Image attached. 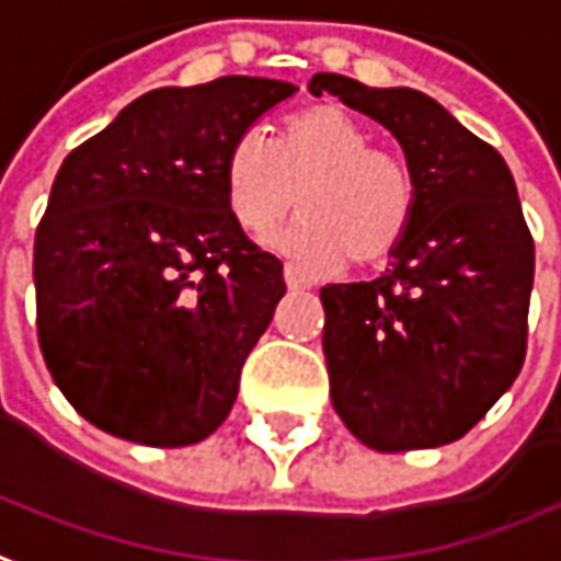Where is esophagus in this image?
Returning <instances> with one entry per match:
<instances>
[{"instance_id":"obj_1","label":"esophagus","mask_w":561,"mask_h":561,"mask_svg":"<svg viewBox=\"0 0 561 561\" xmlns=\"http://www.w3.org/2000/svg\"><path fill=\"white\" fill-rule=\"evenodd\" d=\"M282 276L288 282V288H310V279L300 273L295 263H285V270H282Z\"/></svg>"}]
</instances>
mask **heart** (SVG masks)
Here are the masks:
<instances>
[{"label": "heart", "instance_id": "1", "mask_svg": "<svg viewBox=\"0 0 561 561\" xmlns=\"http://www.w3.org/2000/svg\"><path fill=\"white\" fill-rule=\"evenodd\" d=\"M366 126L335 105L295 114L279 146L244 129L222 167L226 204L248 236L266 239L295 207L285 244L319 266L385 261L413 220L415 185L394 151L369 146Z\"/></svg>", "mask_w": 561, "mask_h": 561}]
</instances>
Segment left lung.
<instances>
[{
  "label": "left lung",
  "mask_w": 561,
  "mask_h": 561,
  "mask_svg": "<svg viewBox=\"0 0 561 561\" xmlns=\"http://www.w3.org/2000/svg\"><path fill=\"white\" fill-rule=\"evenodd\" d=\"M394 136L415 204L391 266L373 282L325 285L332 407L381 454L459 440L522 373L534 239L503 154L415 89H369L317 73Z\"/></svg>",
  "instance_id": "left-lung-1"
}]
</instances>
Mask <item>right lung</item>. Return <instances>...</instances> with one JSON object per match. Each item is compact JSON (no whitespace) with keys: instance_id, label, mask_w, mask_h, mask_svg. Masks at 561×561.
<instances>
[{"instance_id":"add662e5","label":"right lung","mask_w":561,"mask_h":561,"mask_svg":"<svg viewBox=\"0 0 561 561\" xmlns=\"http://www.w3.org/2000/svg\"><path fill=\"white\" fill-rule=\"evenodd\" d=\"M298 87L220 77L139 95L65 158L36 226V335L68 403L146 447L198 444L285 295L226 204L232 142Z\"/></svg>"}]
</instances>
